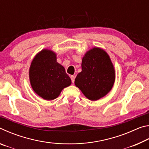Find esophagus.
<instances>
[{"label": "esophagus", "mask_w": 149, "mask_h": 149, "mask_svg": "<svg viewBox=\"0 0 149 149\" xmlns=\"http://www.w3.org/2000/svg\"><path fill=\"white\" fill-rule=\"evenodd\" d=\"M71 79H72V83H74V81H75V76L74 75H71Z\"/></svg>", "instance_id": "34e87169"}]
</instances>
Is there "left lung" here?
<instances>
[{"instance_id":"8db88e82","label":"left lung","mask_w":149,"mask_h":149,"mask_svg":"<svg viewBox=\"0 0 149 149\" xmlns=\"http://www.w3.org/2000/svg\"><path fill=\"white\" fill-rule=\"evenodd\" d=\"M82 71L77 74L75 85L91 100H99L113 87L115 71L109 56L104 50L93 48L82 59Z\"/></svg>"}]
</instances>
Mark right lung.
I'll return each mask as SVG.
<instances>
[{"label":"right lung","mask_w":149,"mask_h":149,"mask_svg":"<svg viewBox=\"0 0 149 149\" xmlns=\"http://www.w3.org/2000/svg\"><path fill=\"white\" fill-rule=\"evenodd\" d=\"M29 79L34 91L47 100L56 99L64 88L72 84L64 68L56 62V54L47 49L42 50L33 60Z\"/></svg>","instance_id":"obj_1"}]
</instances>
